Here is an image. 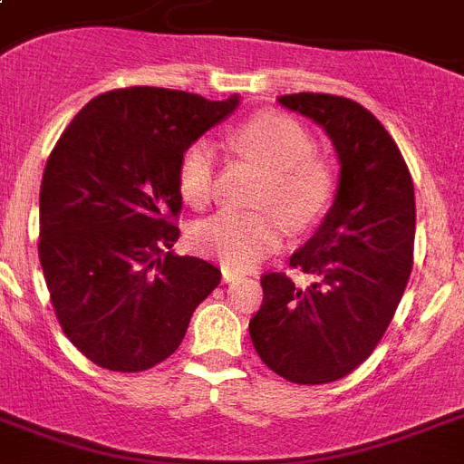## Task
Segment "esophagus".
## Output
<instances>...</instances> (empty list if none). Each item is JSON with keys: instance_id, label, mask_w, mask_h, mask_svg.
I'll list each match as a JSON object with an SVG mask.
<instances>
[{"instance_id": "1", "label": "esophagus", "mask_w": 464, "mask_h": 464, "mask_svg": "<svg viewBox=\"0 0 464 464\" xmlns=\"http://www.w3.org/2000/svg\"><path fill=\"white\" fill-rule=\"evenodd\" d=\"M221 276H224V282H226V284H231V282H238V279H240V275H238V272H233V269H228V267H224V269H221Z\"/></svg>"}]
</instances>
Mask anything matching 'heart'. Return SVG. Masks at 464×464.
Returning a JSON list of instances; mask_svg holds the SVG:
<instances>
[{"label": "heart", "instance_id": "b5f03b06", "mask_svg": "<svg viewBox=\"0 0 464 464\" xmlns=\"http://www.w3.org/2000/svg\"><path fill=\"white\" fill-rule=\"evenodd\" d=\"M233 144L267 168L257 207L269 211H218L192 228V246L243 272L282 246L284 221L304 231L323 217L334 197L330 166L313 156L315 141L296 120L265 112L233 132ZM178 189L192 207H207L217 192V154L209 141L189 144L178 163Z\"/></svg>", "mask_w": 464, "mask_h": 464}]
</instances>
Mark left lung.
<instances>
[{"mask_svg":"<svg viewBox=\"0 0 464 464\" xmlns=\"http://www.w3.org/2000/svg\"><path fill=\"white\" fill-rule=\"evenodd\" d=\"M279 103L323 127L342 168L323 226L289 260L313 284L262 275L250 337L276 375L323 385L359 368L395 315L414 265V185L395 140L356 101L291 93Z\"/></svg>","mask_w":464,"mask_h":464,"instance_id":"left-lung-1","label":"left lung"}]
</instances>
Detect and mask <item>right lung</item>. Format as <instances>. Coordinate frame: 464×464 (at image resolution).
Segmentation results:
<instances>
[{
  "label": "right lung",
  "mask_w": 464,
  "mask_h": 464,
  "mask_svg": "<svg viewBox=\"0 0 464 464\" xmlns=\"http://www.w3.org/2000/svg\"><path fill=\"white\" fill-rule=\"evenodd\" d=\"M238 96L132 86L83 105L47 159L38 255L62 332L96 366L137 373L180 346L221 269L170 247L178 163Z\"/></svg>",
  "instance_id": "right-lung-1"
}]
</instances>
